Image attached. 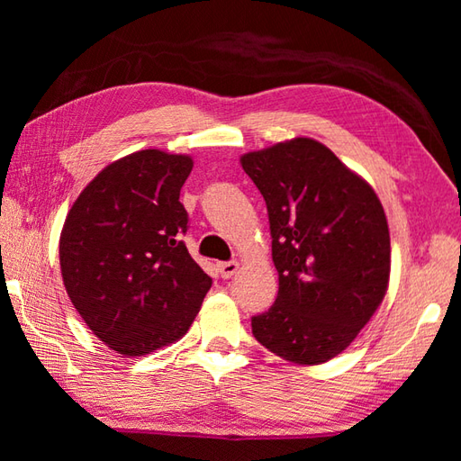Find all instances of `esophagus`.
I'll use <instances>...</instances> for the list:
<instances>
[{
    "instance_id": "obj_1",
    "label": "esophagus",
    "mask_w": 461,
    "mask_h": 461,
    "mask_svg": "<svg viewBox=\"0 0 461 461\" xmlns=\"http://www.w3.org/2000/svg\"><path fill=\"white\" fill-rule=\"evenodd\" d=\"M218 269H220L221 279H230L233 273H238L240 263L238 261H223V263H220Z\"/></svg>"
}]
</instances>
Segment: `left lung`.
Instances as JSON below:
<instances>
[{"label": "left lung", "instance_id": "8db88e82", "mask_svg": "<svg viewBox=\"0 0 461 461\" xmlns=\"http://www.w3.org/2000/svg\"><path fill=\"white\" fill-rule=\"evenodd\" d=\"M267 203L279 293L251 317L263 347L295 365L340 355L386 295L390 233L372 185L325 144L293 139L241 156Z\"/></svg>", "mask_w": 461, "mask_h": 461}]
</instances>
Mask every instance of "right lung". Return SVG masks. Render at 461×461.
<instances>
[{"label":"right lung","instance_id":"add662e5","mask_svg":"<svg viewBox=\"0 0 461 461\" xmlns=\"http://www.w3.org/2000/svg\"><path fill=\"white\" fill-rule=\"evenodd\" d=\"M192 166L185 154L132 152L96 174L67 213L59 261L68 299L122 357L182 339L212 287L180 240Z\"/></svg>","mask_w":461,"mask_h":461}]
</instances>
